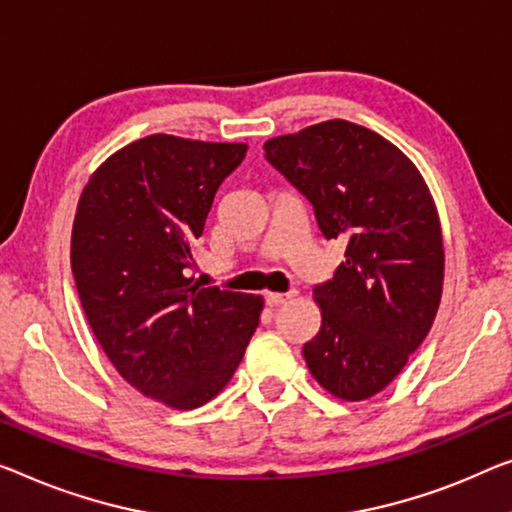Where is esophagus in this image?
Here are the masks:
<instances>
[{"mask_svg": "<svg viewBox=\"0 0 512 512\" xmlns=\"http://www.w3.org/2000/svg\"><path fill=\"white\" fill-rule=\"evenodd\" d=\"M292 296H294V292H289V294L266 292V294H264V301H266V305H269V308H278V305H282L287 299H292Z\"/></svg>", "mask_w": 512, "mask_h": 512, "instance_id": "34e87169", "label": "esophagus"}]
</instances>
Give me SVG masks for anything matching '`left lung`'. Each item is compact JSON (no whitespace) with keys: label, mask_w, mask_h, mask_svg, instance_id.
<instances>
[{"label":"left lung","mask_w":512,"mask_h":512,"mask_svg":"<svg viewBox=\"0 0 512 512\" xmlns=\"http://www.w3.org/2000/svg\"><path fill=\"white\" fill-rule=\"evenodd\" d=\"M264 156L312 204L324 239L347 243L333 278L312 289L322 326L305 363L335 398H372L437 317L444 243L430 190L395 144L352 121L273 137Z\"/></svg>","instance_id":"obj_1"}]
</instances>
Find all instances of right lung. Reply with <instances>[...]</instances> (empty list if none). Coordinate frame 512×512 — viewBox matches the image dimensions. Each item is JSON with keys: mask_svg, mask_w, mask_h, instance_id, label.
I'll use <instances>...</instances> for the list:
<instances>
[{"mask_svg": "<svg viewBox=\"0 0 512 512\" xmlns=\"http://www.w3.org/2000/svg\"><path fill=\"white\" fill-rule=\"evenodd\" d=\"M246 151L142 137L98 167L78 202L71 266L91 331L128 384L172 409L216 398L259 324V296L190 276L213 197Z\"/></svg>", "mask_w": 512, "mask_h": 512, "instance_id": "right-lung-1", "label": "right lung"}]
</instances>
